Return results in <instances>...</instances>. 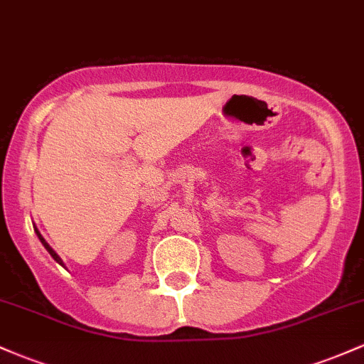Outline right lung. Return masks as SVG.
Instances as JSON below:
<instances>
[{
  "mask_svg": "<svg viewBox=\"0 0 364 364\" xmlns=\"http://www.w3.org/2000/svg\"><path fill=\"white\" fill-rule=\"evenodd\" d=\"M34 231H36V235H37V237H39V240H41V243H43V246H44V248L46 250H48V252H49V255H51V257L54 258V260H56L58 263H60V265H63V267H65V263H63V260H61V258H60V255H58L56 252H54V250L51 248V246H49L48 243H46V240H44V237H43V235H41V232H39V229H37V228H34Z\"/></svg>",
  "mask_w": 364,
  "mask_h": 364,
  "instance_id": "add662e5",
  "label": "right lung"
}]
</instances>
